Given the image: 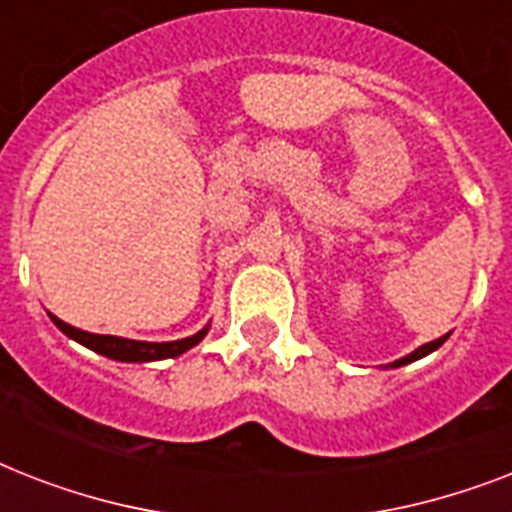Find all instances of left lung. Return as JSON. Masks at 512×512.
I'll list each match as a JSON object with an SVG mask.
<instances>
[{
    "label": "left lung",
    "mask_w": 512,
    "mask_h": 512,
    "mask_svg": "<svg viewBox=\"0 0 512 512\" xmlns=\"http://www.w3.org/2000/svg\"><path fill=\"white\" fill-rule=\"evenodd\" d=\"M444 342H446V335L438 337V340H433V342H428V345H422V348H417V350H414V353H409V356L398 358V361L393 366H404V364H409V361H417V358L428 356V353H433V350H436V348H441Z\"/></svg>",
    "instance_id": "1"
}]
</instances>
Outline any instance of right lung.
Listing matches in <instances>:
<instances>
[{"mask_svg": "<svg viewBox=\"0 0 512 512\" xmlns=\"http://www.w3.org/2000/svg\"><path fill=\"white\" fill-rule=\"evenodd\" d=\"M50 319L55 321V327L68 335L71 340L82 342L90 350L100 353V356L116 358V361H159V358H175L180 353H185L188 348H193L196 342H201V337L207 335V329H201L193 337H185V340L175 342H140V340H127V337H114V335H92V332H84V329H76L66 321H60L58 316Z\"/></svg>", "mask_w": 512, "mask_h": 512, "instance_id": "add662e5", "label": "right lung"}]
</instances>
